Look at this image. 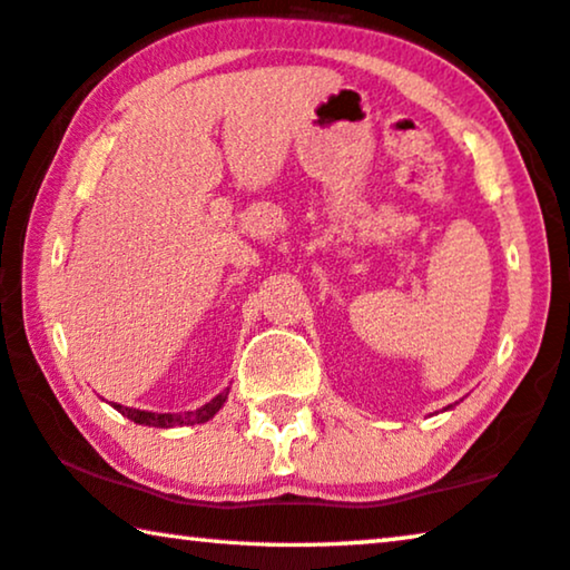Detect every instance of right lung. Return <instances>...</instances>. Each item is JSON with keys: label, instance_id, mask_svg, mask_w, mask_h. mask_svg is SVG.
Returning <instances> with one entry per match:
<instances>
[{"label": "right lung", "instance_id": "1", "mask_svg": "<svg viewBox=\"0 0 570 570\" xmlns=\"http://www.w3.org/2000/svg\"><path fill=\"white\" fill-rule=\"evenodd\" d=\"M226 395H229V390L222 392V395H216L212 402H206L200 410H194V413H145V410H132V407H125V405H114L119 410L121 415H127L129 420H135L139 425H155V428H173V425H194V423H206V420H212L222 405L226 402Z\"/></svg>", "mask_w": 570, "mask_h": 570}]
</instances>
